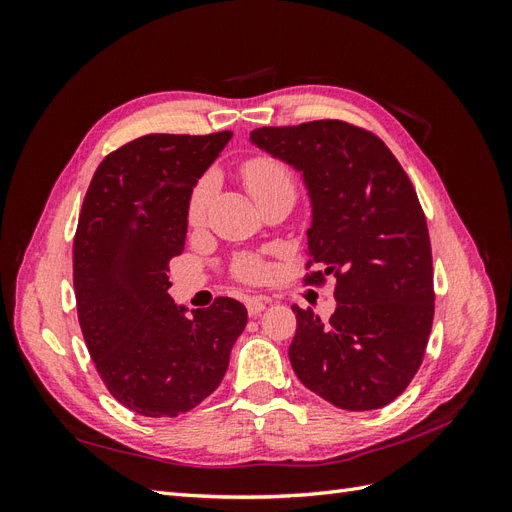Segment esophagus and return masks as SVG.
<instances>
[{"label":"esophagus","mask_w":512,"mask_h":512,"mask_svg":"<svg viewBox=\"0 0 512 512\" xmlns=\"http://www.w3.org/2000/svg\"><path fill=\"white\" fill-rule=\"evenodd\" d=\"M245 307H247V314H250V316H258L260 312H265L267 299H262V297H250V299H245Z\"/></svg>","instance_id":"1"}]
</instances>
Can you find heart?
<instances>
[{
    "label": "heart",
    "mask_w": 512,
    "mask_h": 512,
    "mask_svg": "<svg viewBox=\"0 0 512 512\" xmlns=\"http://www.w3.org/2000/svg\"><path fill=\"white\" fill-rule=\"evenodd\" d=\"M243 179H245L247 190H250V194L256 200L265 198L267 194L277 192V190H292V177L288 173V168L273 158H254L247 162L243 166ZM211 192H213V177L211 175L203 177L196 183V188L192 190L190 200H188L190 226L203 224ZM239 275L245 277V280H254V277L260 275V267L254 260H241Z\"/></svg>",
    "instance_id": "heart-1"
}]
</instances>
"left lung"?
I'll use <instances>...</instances> for the list:
<instances>
[{
	"label": "left lung",
	"mask_w": 512,
	"mask_h": 512,
	"mask_svg": "<svg viewBox=\"0 0 512 512\" xmlns=\"http://www.w3.org/2000/svg\"><path fill=\"white\" fill-rule=\"evenodd\" d=\"M250 143L303 177L307 267H322L305 282L337 280L329 324L292 305L294 374L342 410L391 404L421 367L433 322L431 243L408 175L376 134L337 119L258 128Z\"/></svg>",
	"instance_id": "left-lung-1"
}]
</instances>
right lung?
<instances>
[{"label":"right lung","mask_w":512,"mask_h":512,"mask_svg":"<svg viewBox=\"0 0 512 512\" xmlns=\"http://www.w3.org/2000/svg\"><path fill=\"white\" fill-rule=\"evenodd\" d=\"M232 132L147 134L108 153L74 237L76 312L98 374L119 404L173 418L218 389L247 309L228 297L177 305L168 260L188 232V200Z\"/></svg>","instance_id":"add662e5"}]
</instances>
